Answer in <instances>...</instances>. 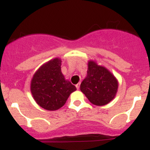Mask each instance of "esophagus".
<instances>
[{"mask_svg":"<svg viewBox=\"0 0 150 150\" xmlns=\"http://www.w3.org/2000/svg\"><path fill=\"white\" fill-rule=\"evenodd\" d=\"M75 87H76V88L78 90L79 89V88H80V83H79V84H77L76 85H75Z\"/></svg>","mask_w":150,"mask_h":150,"instance_id":"esophagus-1","label":"esophagus"}]
</instances>
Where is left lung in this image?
Wrapping results in <instances>:
<instances>
[{"instance_id":"8db88e82","label":"left lung","mask_w":150,"mask_h":150,"mask_svg":"<svg viewBox=\"0 0 150 150\" xmlns=\"http://www.w3.org/2000/svg\"><path fill=\"white\" fill-rule=\"evenodd\" d=\"M118 82L116 78L105 67L95 61H88V74L80 86L81 91L91 103L104 106L115 97Z\"/></svg>"}]
</instances>
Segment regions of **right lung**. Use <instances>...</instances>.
Segmentation results:
<instances>
[{"label":"right lung","instance_id":"right-lung-1","mask_svg":"<svg viewBox=\"0 0 150 150\" xmlns=\"http://www.w3.org/2000/svg\"><path fill=\"white\" fill-rule=\"evenodd\" d=\"M61 59L55 58L44 63L31 81V92L35 102L43 109L54 111L64 106L75 86L65 79L61 71Z\"/></svg>","mask_w":150,"mask_h":150}]
</instances>
